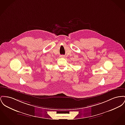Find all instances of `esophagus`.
<instances>
[{"label":"esophagus","mask_w":125,"mask_h":125,"mask_svg":"<svg viewBox=\"0 0 125 125\" xmlns=\"http://www.w3.org/2000/svg\"><path fill=\"white\" fill-rule=\"evenodd\" d=\"M64 56H62V57H64Z\"/></svg>","instance_id":"obj_1"}]
</instances>
